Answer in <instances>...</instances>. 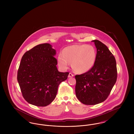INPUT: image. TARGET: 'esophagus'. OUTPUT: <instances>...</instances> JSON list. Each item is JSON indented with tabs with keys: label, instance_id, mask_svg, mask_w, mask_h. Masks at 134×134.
I'll use <instances>...</instances> for the list:
<instances>
[{
	"label": "esophagus",
	"instance_id": "34e87169",
	"mask_svg": "<svg viewBox=\"0 0 134 134\" xmlns=\"http://www.w3.org/2000/svg\"><path fill=\"white\" fill-rule=\"evenodd\" d=\"M74 76V75L73 74H72L71 73H70L69 74V75H68V77L69 78H70V77H72Z\"/></svg>",
	"mask_w": 134,
	"mask_h": 134
}]
</instances>
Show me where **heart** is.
Listing matches in <instances>:
<instances>
[{
	"label": "heart",
	"mask_w": 134,
	"mask_h": 134,
	"mask_svg": "<svg viewBox=\"0 0 134 134\" xmlns=\"http://www.w3.org/2000/svg\"><path fill=\"white\" fill-rule=\"evenodd\" d=\"M96 52L94 47L87 45H72L66 47L58 58V65L66 69L71 63L73 70L84 73L90 70L96 62Z\"/></svg>",
	"instance_id": "obj_1"
}]
</instances>
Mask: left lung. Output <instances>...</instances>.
I'll list each match as a JSON object with an SVG mask.
<instances>
[{
    "label": "left lung",
    "mask_w": 134,
    "mask_h": 134,
    "mask_svg": "<svg viewBox=\"0 0 134 134\" xmlns=\"http://www.w3.org/2000/svg\"><path fill=\"white\" fill-rule=\"evenodd\" d=\"M94 43L96 62L88 72L75 76V93L78 99L86 105H95L108 97L117 79L115 58L108 48L98 40Z\"/></svg>",
    "instance_id": "obj_1"
}]
</instances>
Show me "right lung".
<instances>
[{"label":"right lung","mask_w":134,"mask_h":134,"mask_svg":"<svg viewBox=\"0 0 134 134\" xmlns=\"http://www.w3.org/2000/svg\"><path fill=\"white\" fill-rule=\"evenodd\" d=\"M56 51L48 44L37 45L23 55L17 79L24 98L28 103L46 107L55 98L59 85L69 72L57 69Z\"/></svg>","instance_id":"1"}]
</instances>
